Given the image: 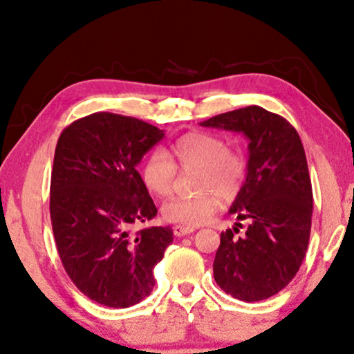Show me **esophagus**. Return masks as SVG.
I'll use <instances>...</instances> for the list:
<instances>
[{"mask_svg": "<svg viewBox=\"0 0 354 354\" xmlns=\"http://www.w3.org/2000/svg\"><path fill=\"white\" fill-rule=\"evenodd\" d=\"M172 230H174V235L176 236H185V235H190V234H193V232H195V227H185V225H174L172 227Z\"/></svg>", "mask_w": 354, "mask_h": 354, "instance_id": "34e87169", "label": "esophagus"}]
</instances>
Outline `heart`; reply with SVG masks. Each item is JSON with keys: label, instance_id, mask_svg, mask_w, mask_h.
<instances>
[{"label": "heart", "instance_id": "b5f03b06", "mask_svg": "<svg viewBox=\"0 0 354 354\" xmlns=\"http://www.w3.org/2000/svg\"><path fill=\"white\" fill-rule=\"evenodd\" d=\"M178 166L185 171H198L195 188L201 192L192 198H172L162 206V217L174 224L201 225L214 214L217 196L232 201L240 195L248 176V162L239 151L229 149V143L217 135L192 132L172 145V156L164 149H153L143 159L140 177L145 188L156 196L172 192Z\"/></svg>", "mask_w": 354, "mask_h": 354}]
</instances>
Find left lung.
I'll return each instance as SVG.
<instances>
[{
	"label": "left lung",
	"instance_id": "obj_1",
	"mask_svg": "<svg viewBox=\"0 0 354 354\" xmlns=\"http://www.w3.org/2000/svg\"><path fill=\"white\" fill-rule=\"evenodd\" d=\"M201 125L250 140L248 176L230 207L250 225L241 236L236 227L221 234L214 279L241 301L270 298L297 275L311 234L313 187L301 138L287 119L261 106L229 111Z\"/></svg>",
	"mask_w": 354,
	"mask_h": 354
}]
</instances>
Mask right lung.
<instances>
[{
    "label": "right lung",
    "instance_id": "1",
    "mask_svg": "<svg viewBox=\"0 0 354 354\" xmlns=\"http://www.w3.org/2000/svg\"><path fill=\"white\" fill-rule=\"evenodd\" d=\"M162 137L140 119L95 113L67 125L57 140L50 188L56 248L75 287L104 306L147 298L154 266L174 240L171 227L129 232L158 214L137 164Z\"/></svg>",
    "mask_w": 354,
    "mask_h": 354
}]
</instances>
